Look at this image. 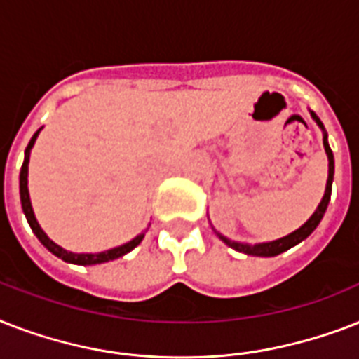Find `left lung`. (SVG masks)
Wrapping results in <instances>:
<instances>
[{
    "instance_id": "8db88e82",
    "label": "left lung",
    "mask_w": 359,
    "mask_h": 359,
    "mask_svg": "<svg viewBox=\"0 0 359 359\" xmlns=\"http://www.w3.org/2000/svg\"><path fill=\"white\" fill-rule=\"evenodd\" d=\"M313 115V119L317 121V124L320 128L324 130L323 123L318 121V117L315 114ZM324 149H326V154H328V182H326V191H324V197L320 205L317 207L315 214H313L311 218L307 219L306 224L302 225L300 229H296L294 233H290V235L283 236V238L279 240H273V242H264V244H255V245H250V244H240V242H233V240L225 238V236L218 235L219 238L224 240L225 244L231 245L233 250L240 251V253H248V255H255V257H276L279 253H283V251L290 250L292 245L300 244L302 240H306L307 236L311 235L313 231L317 229V225L320 224V219H323L324 212H326V208H328V203H330V196H332V180H334V154H332V149L328 145V140H326V134H324Z\"/></svg>"
}]
</instances>
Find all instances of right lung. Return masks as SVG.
Masks as SVG:
<instances>
[{
  "label": "right lung",
  "mask_w": 359,
  "mask_h": 359,
  "mask_svg": "<svg viewBox=\"0 0 359 359\" xmlns=\"http://www.w3.org/2000/svg\"><path fill=\"white\" fill-rule=\"evenodd\" d=\"M39 132H41V130H36L35 135L31 137L29 145H27V149H25L24 163H22V169H20V201H22V208H24L27 224H29L31 231L36 235V238L41 240L42 244L46 245L48 250L52 251L55 257L63 259L65 262L81 264V266H86V264H100V262L115 261V259H119V257L126 255L128 251L134 250L135 245L140 244L145 235L135 236L134 240H130V242H126V244L119 245V248H114V250L102 251V253H70V251L63 250L61 245H57L55 242H52V240L48 238L46 233L41 229V225H39V222H36L35 214H33V208H31V201H29V191H27V163H29V151H31V147H33V143H35Z\"/></svg>",
  "instance_id": "obj_1"
}]
</instances>
